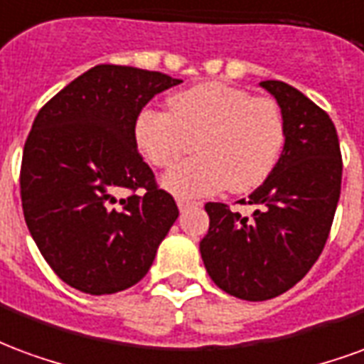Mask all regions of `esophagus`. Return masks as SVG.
I'll return each instance as SVG.
<instances>
[{"label": "esophagus", "mask_w": 364, "mask_h": 364, "mask_svg": "<svg viewBox=\"0 0 364 364\" xmlns=\"http://www.w3.org/2000/svg\"><path fill=\"white\" fill-rule=\"evenodd\" d=\"M176 203H178L180 211H186L188 208H193V205H198V203H196V201H192V200H178Z\"/></svg>", "instance_id": "1"}]
</instances>
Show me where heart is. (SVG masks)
Here are the masks:
<instances>
[{
    "label": "heart",
    "mask_w": 364,
    "mask_h": 364,
    "mask_svg": "<svg viewBox=\"0 0 364 364\" xmlns=\"http://www.w3.org/2000/svg\"><path fill=\"white\" fill-rule=\"evenodd\" d=\"M285 118L272 98L225 83H200L174 92L168 112L145 108L134 126L137 147L153 166L171 168L193 149L201 155L164 176L178 198L213 193L227 186L246 193L264 184L285 147Z\"/></svg>",
    "instance_id": "1"
}]
</instances>
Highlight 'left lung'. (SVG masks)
Segmentation results:
<instances>
[{"mask_svg":"<svg viewBox=\"0 0 364 364\" xmlns=\"http://www.w3.org/2000/svg\"><path fill=\"white\" fill-rule=\"evenodd\" d=\"M259 87L283 112L285 147L266 182L248 196L256 208L250 217L205 203L209 230L200 242L215 285L254 302L279 296L314 266L330 235L343 168L338 132L320 106L283 81Z\"/></svg>","mask_w":364,"mask_h":364,"instance_id":"left-lung-1","label":"left lung"}]
</instances>
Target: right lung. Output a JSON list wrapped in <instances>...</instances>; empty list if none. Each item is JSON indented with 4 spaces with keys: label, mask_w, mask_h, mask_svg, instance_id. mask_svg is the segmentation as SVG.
Listing matches in <instances>:
<instances>
[{
    "label": "right lung",
    "mask_w": 364,
    "mask_h": 364,
    "mask_svg": "<svg viewBox=\"0 0 364 364\" xmlns=\"http://www.w3.org/2000/svg\"><path fill=\"white\" fill-rule=\"evenodd\" d=\"M178 83L102 63L34 118L21 166L26 227L55 275L81 293L112 294L141 281L178 217L134 137L143 106ZM122 187L140 193L118 200Z\"/></svg>",
    "instance_id": "add662e5"
}]
</instances>
